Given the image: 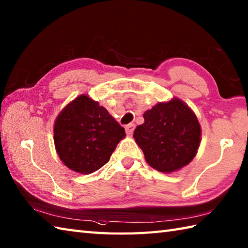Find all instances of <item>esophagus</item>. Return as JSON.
<instances>
[{
    "mask_svg": "<svg viewBox=\"0 0 248 248\" xmlns=\"http://www.w3.org/2000/svg\"><path fill=\"white\" fill-rule=\"evenodd\" d=\"M134 129H135V125H134V124H129L125 125V132H127V134H128V135L132 134V133H133V131H134Z\"/></svg>",
    "mask_w": 248,
    "mask_h": 248,
    "instance_id": "esophagus-1",
    "label": "esophagus"
}]
</instances>
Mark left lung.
I'll return each mask as SVG.
<instances>
[{
	"label": "left lung",
	"mask_w": 248,
	"mask_h": 248,
	"mask_svg": "<svg viewBox=\"0 0 248 248\" xmlns=\"http://www.w3.org/2000/svg\"><path fill=\"white\" fill-rule=\"evenodd\" d=\"M144 124L133 138L147 163L161 172H172L196 155L202 129L196 115L182 100L160 102L144 113Z\"/></svg>",
	"instance_id": "1"
}]
</instances>
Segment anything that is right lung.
Returning a JSON list of instances; mask_svg holds the SVG:
<instances>
[{"instance_id": "1", "label": "right lung", "mask_w": 248, "mask_h": 248, "mask_svg": "<svg viewBox=\"0 0 248 248\" xmlns=\"http://www.w3.org/2000/svg\"><path fill=\"white\" fill-rule=\"evenodd\" d=\"M124 136V129L86 94L68 104L54 124V144L60 159L68 168L84 175L107 164Z\"/></svg>"}]
</instances>
